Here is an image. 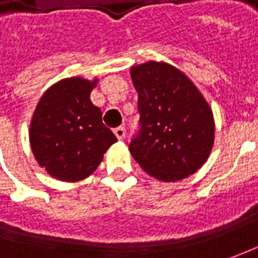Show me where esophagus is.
<instances>
[{
  "label": "esophagus",
  "instance_id": "obj_1",
  "mask_svg": "<svg viewBox=\"0 0 258 258\" xmlns=\"http://www.w3.org/2000/svg\"><path fill=\"white\" fill-rule=\"evenodd\" d=\"M114 135H116V138L119 139V141H122L124 138V135H126V131H124L123 126H119V127H116L113 131Z\"/></svg>",
  "mask_w": 258,
  "mask_h": 258
}]
</instances>
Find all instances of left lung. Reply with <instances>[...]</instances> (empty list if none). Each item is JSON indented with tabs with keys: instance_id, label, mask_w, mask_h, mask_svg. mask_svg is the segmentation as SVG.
Segmentation results:
<instances>
[{
	"instance_id": "8db88e82",
	"label": "left lung",
	"mask_w": 258,
	"mask_h": 258,
	"mask_svg": "<svg viewBox=\"0 0 258 258\" xmlns=\"http://www.w3.org/2000/svg\"><path fill=\"white\" fill-rule=\"evenodd\" d=\"M141 129L129 151L141 168L164 182L197 172L214 145L213 110L197 86L164 61L134 66Z\"/></svg>"
}]
</instances>
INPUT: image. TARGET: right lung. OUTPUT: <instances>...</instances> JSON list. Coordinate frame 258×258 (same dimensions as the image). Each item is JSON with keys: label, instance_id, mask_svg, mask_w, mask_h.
<instances>
[{"label": "right lung", "instance_id": "obj_1", "mask_svg": "<svg viewBox=\"0 0 258 258\" xmlns=\"http://www.w3.org/2000/svg\"><path fill=\"white\" fill-rule=\"evenodd\" d=\"M96 85L97 79H63L45 90L35 107L30 124L31 151L55 179L76 182L87 178L117 142L102 122V110L90 100Z\"/></svg>", "mask_w": 258, "mask_h": 258}]
</instances>
